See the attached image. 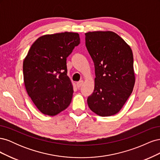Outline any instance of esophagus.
<instances>
[{
    "label": "esophagus",
    "instance_id": "esophagus-1",
    "mask_svg": "<svg viewBox=\"0 0 160 160\" xmlns=\"http://www.w3.org/2000/svg\"><path fill=\"white\" fill-rule=\"evenodd\" d=\"M83 84V80H81V81H79V82H77V88H81V86Z\"/></svg>",
    "mask_w": 160,
    "mask_h": 160
}]
</instances>
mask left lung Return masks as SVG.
Segmentation results:
<instances>
[{"instance_id": "left-lung-1", "label": "left lung", "mask_w": 160, "mask_h": 160, "mask_svg": "<svg viewBox=\"0 0 160 160\" xmlns=\"http://www.w3.org/2000/svg\"><path fill=\"white\" fill-rule=\"evenodd\" d=\"M85 45L95 65V88L88 99L90 109L99 116L118 113L132 93L135 77L131 47L113 31L85 34Z\"/></svg>"}]
</instances>
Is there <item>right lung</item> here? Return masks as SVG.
<instances>
[{
    "label": "right lung",
    "mask_w": 160,
    "mask_h": 160,
    "mask_svg": "<svg viewBox=\"0 0 160 160\" xmlns=\"http://www.w3.org/2000/svg\"><path fill=\"white\" fill-rule=\"evenodd\" d=\"M79 43L78 33H55L38 37L28 50L23 61L24 83L42 113L55 116L70 105L73 87L66 61Z\"/></svg>",
    "instance_id": "1"
}]
</instances>
